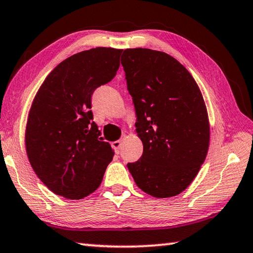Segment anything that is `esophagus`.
Here are the masks:
<instances>
[{"instance_id":"34e87169","label":"esophagus","mask_w":253,"mask_h":253,"mask_svg":"<svg viewBox=\"0 0 253 253\" xmlns=\"http://www.w3.org/2000/svg\"><path fill=\"white\" fill-rule=\"evenodd\" d=\"M121 144H122V142L120 141V140H118V141L112 142V148L114 149L115 154H119V152H120V148H121Z\"/></svg>"}]
</instances>
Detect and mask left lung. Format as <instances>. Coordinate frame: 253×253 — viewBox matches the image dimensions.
I'll return each mask as SVG.
<instances>
[{
    "label": "left lung",
    "mask_w": 253,
    "mask_h": 253,
    "mask_svg": "<svg viewBox=\"0 0 253 253\" xmlns=\"http://www.w3.org/2000/svg\"><path fill=\"white\" fill-rule=\"evenodd\" d=\"M143 143L127 164L136 186L157 198L180 194L208 155L210 123L200 87L179 61L163 51L126 49L121 58Z\"/></svg>",
    "instance_id": "left-lung-1"
}]
</instances>
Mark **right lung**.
Instances as JSON below:
<instances>
[{"label":"right lung","instance_id":"1","mask_svg":"<svg viewBox=\"0 0 253 253\" xmlns=\"http://www.w3.org/2000/svg\"><path fill=\"white\" fill-rule=\"evenodd\" d=\"M122 49L97 47L68 57L45 78L26 127L29 161L39 179L68 200L101 185L114 152L93 121L92 95L113 80Z\"/></svg>","mask_w":253,"mask_h":253}]
</instances>
